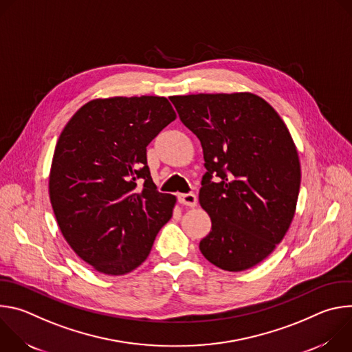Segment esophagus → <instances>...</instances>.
I'll return each instance as SVG.
<instances>
[{"label": "esophagus", "instance_id": "1", "mask_svg": "<svg viewBox=\"0 0 352 352\" xmlns=\"http://www.w3.org/2000/svg\"><path fill=\"white\" fill-rule=\"evenodd\" d=\"M178 200H179V204H182V205H185V206L195 208L196 204H197V196H196L195 193H192V192H189V193H182V195L178 196Z\"/></svg>", "mask_w": 352, "mask_h": 352}]
</instances>
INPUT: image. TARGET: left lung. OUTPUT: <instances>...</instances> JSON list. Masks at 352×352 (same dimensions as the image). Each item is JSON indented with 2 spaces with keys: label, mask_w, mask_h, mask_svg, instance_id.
Listing matches in <instances>:
<instances>
[{
  "label": "left lung",
  "mask_w": 352,
  "mask_h": 352,
  "mask_svg": "<svg viewBox=\"0 0 352 352\" xmlns=\"http://www.w3.org/2000/svg\"><path fill=\"white\" fill-rule=\"evenodd\" d=\"M170 100L204 148L208 171L199 202L212 230L200 252L227 272L256 266L288 231L299 193L298 152L284 121L252 93Z\"/></svg>",
  "instance_id": "8db88e82"
}]
</instances>
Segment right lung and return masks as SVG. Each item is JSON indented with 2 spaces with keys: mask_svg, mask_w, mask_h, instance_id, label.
<instances>
[{
  "mask_svg": "<svg viewBox=\"0 0 352 352\" xmlns=\"http://www.w3.org/2000/svg\"><path fill=\"white\" fill-rule=\"evenodd\" d=\"M175 117L166 97L96 98L61 132L50 200L65 241L94 270H135L171 219L177 199L157 190L146 147Z\"/></svg>",
  "mask_w": 352,
  "mask_h": 352,
  "instance_id": "right-lung-1",
  "label": "right lung"
}]
</instances>
